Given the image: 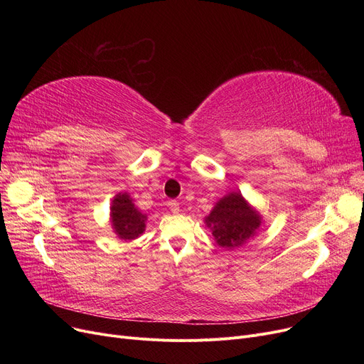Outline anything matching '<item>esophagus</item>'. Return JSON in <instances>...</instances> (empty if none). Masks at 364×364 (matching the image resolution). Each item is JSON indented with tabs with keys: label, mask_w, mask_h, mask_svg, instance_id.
<instances>
[{
	"label": "esophagus",
	"mask_w": 364,
	"mask_h": 364,
	"mask_svg": "<svg viewBox=\"0 0 364 364\" xmlns=\"http://www.w3.org/2000/svg\"><path fill=\"white\" fill-rule=\"evenodd\" d=\"M168 206H169L172 214H178L180 213V203L177 200H169Z\"/></svg>",
	"instance_id": "1"
}]
</instances>
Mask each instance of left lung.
<instances>
[{
    "instance_id": "1",
    "label": "left lung",
    "mask_w": 364,
    "mask_h": 364,
    "mask_svg": "<svg viewBox=\"0 0 364 364\" xmlns=\"http://www.w3.org/2000/svg\"><path fill=\"white\" fill-rule=\"evenodd\" d=\"M205 223L213 230L217 245L233 250L255 236L261 225V215L242 193L232 192L215 203Z\"/></svg>"
}]
</instances>
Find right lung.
I'll return each instance as SVG.
<instances>
[{
	"label": "right lung",
	"instance_id": "right-lung-1",
	"mask_svg": "<svg viewBox=\"0 0 364 364\" xmlns=\"http://www.w3.org/2000/svg\"><path fill=\"white\" fill-rule=\"evenodd\" d=\"M146 214H141L128 193H118L112 200L110 223L119 239H137L146 228Z\"/></svg>",
	"mask_w": 364,
	"mask_h": 364
}]
</instances>
